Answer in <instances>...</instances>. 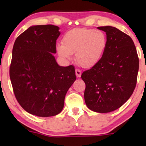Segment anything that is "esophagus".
Returning <instances> with one entry per match:
<instances>
[{
  "instance_id": "1",
  "label": "esophagus",
  "mask_w": 146,
  "mask_h": 146,
  "mask_svg": "<svg viewBox=\"0 0 146 146\" xmlns=\"http://www.w3.org/2000/svg\"><path fill=\"white\" fill-rule=\"evenodd\" d=\"M75 74H76V76L78 78H80L82 75V71L80 69H78V68H76L75 69Z\"/></svg>"
}]
</instances>
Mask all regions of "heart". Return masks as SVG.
Returning <instances> with one entry per match:
<instances>
[{
    "mask_svg": "<svg viewBox=\"0 0 146 146\" xmlns=\"http://www.w3.org/2000/svg\"><path fill=\"white\" fill-rule=\"evenodd\" d=\"M103 31L86 28H75L64 35L62 44L56 46L58 55L69 59L75 53L77 62L84 68H91L102 60L107 46Z\"/></svg>",
    "mask_w": 146,
    "mask_h": 146,
    "instance_id": "obj_1",
    "label": "heart"
}]
</instances>
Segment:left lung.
<instances>
[{
  "mask_svg": "<svg viewBox=\"0 0 146 146\" xmlns=\"http://www.w3.org/2000/svg\"><path fill=\"white\" fill-rule=\"evenodd\" d=\"M105 31L107 46L102 60L81 78L86 84L84 100L89 109L106 113L120 108L136 86L138 55L128 35L111 26L99 27Z\"/></svg>",
  "mask_w": 146,
  "mask_h": 146,
  "instance_id": "obj_1",
  "label": "left lung"
}]
</instances>
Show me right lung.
Listing matches in <instances>:
<instances>
[{"label": "right lung", "mask_w": 146, "mask_h": 146, "mask_svg": "<svg viewBox=\"0 0 146 146\" xmlns=\"http://www.w3.org/2000/svg\"><path fill=\"white\" fill-rule=\"evenodd\" d=\"M60 35L58 26L36 25L22 33L14 42L10 80L18 102L31 115L59 114L65 95L76 80L74 66H60L53 55Z\"/></svg>", "instance_id": "add662e5"}]
</instances>
